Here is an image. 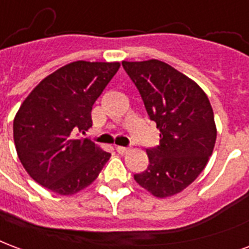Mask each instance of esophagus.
I'll return each mask as SVG.
<instances>
[{
  "label": "esophagus",
  "mask_w": 249,
  "mask_h": 249,
  "mask_svg": "<svg viewBox=\"0 0 249 249\" xmlns=\"http://www.w3.org/2000/svg\"><path fill=\"white\" fill-rule=\"evenodd\" d=\"M116 150H117V153H120V154H125V153L129 150V148H126V146H116Z\"/></svg>",
  "instance_id": "34e87169"
}]
</instances>
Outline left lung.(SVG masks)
Returning <instances> with one entry per match:
<instances>
[{
	"instance_id": "left-lung-1",
	"label": "left lung",
	"mask_w": 249,
	"mask_h": 249,
	"mask_svg": "<svg viewBox=\"0 0 249 249\" xmlns=\"http://www.w3.org/2000/svg\"><path fill=\"white\" fill-rule=\"evenodd\" d=\"M145 109L160 129V145L146 150L149 166L134 181L154 196L181 193L213 154L216 126L209 97L186 75L161 60L123 62Z\"/></svg>"
}]
</instances>
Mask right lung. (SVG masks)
<instances>
[{
    "mask_svg": "<svg viewBox=\"0 0 249 249\" xmlns=\"http://www.w3.org/2000/svg\"><path fill=\"white\" fill-rule=\"evenodd\" d=\"M119 68L117 62H73L43 79L22 103L13 123L14 143L39 185L71 195L96 179L110 153L78 136L92 126V106Z\"/></svg>",
    "mask_w": 249,
    "mask_h": 249,
    "instance_id": "right-lung-1",
    "label": "right lung"
}]
</instances>
